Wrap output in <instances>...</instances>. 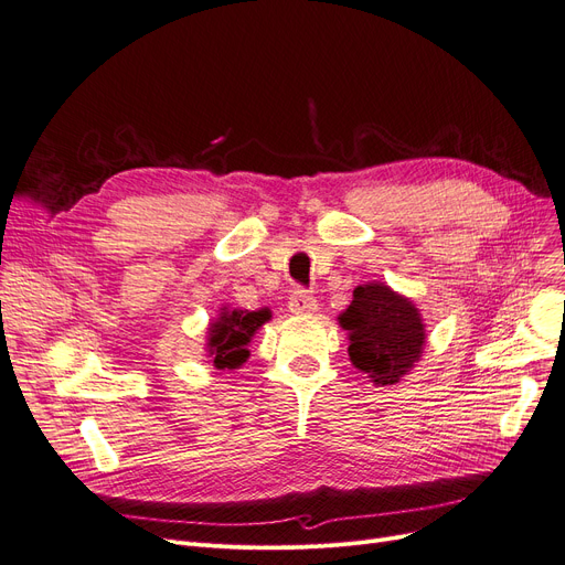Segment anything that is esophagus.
Instances as JSON below:
<instances>
[{
	"label": "esophagus",
	"mask_w": 565,
	"mask_h": 565,
	"mask_svg": "<svg viewBox=\"0 0 565 565\" xmlns=\"http://www.w3.org/2000/svg\"><path fill=\"white\" fill-rule=\"evenodd\" d=\"M318 309L316 298L309 296L307 290H296L288 300V311L296 313V316H305V313H313Z\"/></svg>",
	"instance_id": "esophagus-1"
}]
</instances>
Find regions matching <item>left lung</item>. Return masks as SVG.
<instances>
[{
  "label": "left lung",
  "mask_w": 565,
  "mask_h": 565,
  "mask_svg": "<svg viewBox=\"0 0 565 565\" xmlns=\"http://www.w3.org/2000/svg\"><path fill=\"white\" fill-rule=\"evenodd\" d=\"M339 326L349 332L353 366L374 385H397L423 358L427 330L420 309L381 281L353 290Z\"/></svg>",
  "instance_id": "obj_1"
}]
</instances>
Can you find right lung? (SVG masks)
<instances>
[{
    "label": "right lung",
    "mask_w": 565,
    "mask_h": 565,
    "mask_svg": "<svg viewBox=\"0 0 565 565\" xmlns=\"http://www.w3.org/2000/svg\"><path fill=\"white\" fill-rule=\"evenodd\" d=\"M273 311L267 307L249 309H218V316L212 318L205 337V353L216 370H239L249 360L252 337L265 326Z\"/></svg>",
    "instance_id": "add662e5"
}]
</instances>
